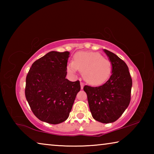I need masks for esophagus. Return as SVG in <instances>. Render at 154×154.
Masks as SVG:
<instances>
[{
    "label": "esophagus",
    "instance_id": "1",
    "mask_svg": "<svg viewBox=\"0 0 154 154\" xmlns=\"http://www.w3.org/2000/svg\"><path fill=\"white\" fill-rule=\"evenodd\" d=\"M80 85H81V88H82V89H83V86H84V83H83V82H81L80 83Z\"/></svg>",
    "mask_w": 154,
    "mask_h": 154
}]
</instances>
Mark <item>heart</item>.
Returning <instances> with one entry per match:
<instances>
[{"label": "heart", "mask_w": 154, "mask_h": 154, "mask_svg": "<svg viewBox=\"0 0 154 154\" xmlns=\"http://www.w3.org/2000/svg\"><path fill=\"white\" fill-rule=\"evenodd\" d=\"M68 72L74 75L78 70L82 72L85 82L93 85L105 82L111 73V64L97 52L81 51L74 56L67 66Z\"/></svg>", "instance_id": "obj_1"}]
</instances>
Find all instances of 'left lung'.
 Returning a JSON list of instances; mask_svg holds the SVG:
<instances>
[{
    "instance_id": "left-lung-1",
    "label": "left lung",
    "mask_w": 154,
    "mask_h": 154,
    "mask_svg": "<svg viewBox=\"0 0 154 154\" xmlns=\"http://www.w3.org/2000/svg\"><path fill=\"white\" fill-rule=\"evenodd\" d=\"M111 62V75L103 85L98 87L85 85L89 107L93 118L109 124L118 119L128 106L132 85L128 67L121 58L103 49Z\"/></svg>"
}]
</instances>
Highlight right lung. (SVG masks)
Listing matches in <instances>:
<instances>
[{
  "instance_id": "obj_1",
  "label": "right lung",
  "mask_w": 154,
  "mask_h": 154,
  "mask_svg": "<svg viewBox=\"0 0 154 154\" xmlns=\"http://www.w3.org/2000/svg\"><path fill=\"white\" fill-rule=\"evenodd\" d=\"M69 51H52L32 64L26 79L25 96L35 116L41 121L58 124L69 118L79 81L66 79Z\"/></svg>"
}]
</instances>
